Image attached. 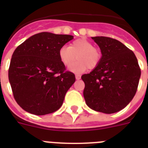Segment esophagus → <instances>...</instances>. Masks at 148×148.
Returning a JSON list of instances; mask_svg holds the SVG:
<instances>
[{"mask_svg":"<svg viewBox=\"0 0 148 148\" xmlns=\"http://www.w3.org/2000/svg\"><path fill=\"white\" fill-rule=\"evenodd\" d=\"M75 78H76L77 80H79L81 78V75H79V74H76V75H75Z\"/></svg>","mask_w":148,"mask_h":148,"instance_id":"1","label":"esophagus"}]
</instances>
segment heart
Here are the masks:
<instances>
[{
  "mask_svg": "<svg viewBox=\"0 0 148 148\" xmlns=\"http://www.w3.org/2000/svg\"><path fill=\"white\" fill-rule=\"evenodd\" d=\"M60 61L66 67L71 66L78 58V61L70 70L75 73H82L87 68L92 70L97 67L101 61L100 51L93 47V44L89 40L79 38L74 40L69 47H62L58 52Z\"/></svg>",
  "mask_w": 148,
  "mask_h": 148,
  "instance_id": "heart-1",
  "label": "heart"
}]
</instances>
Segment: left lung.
Returning <instances> with one entry per match:
<instances>
[{"label": "left lung", "instance_id": "obj_1", "mask_svg": "<svg viewBox=\"0 0 148 148\" xmlns=\"http://www.w3.org/2000/svg\"><path fill=\"white\" fill-rule=\"evenodd\" d=\"M101 52L99 64L84 74V97L92 110L110 114L125 108L134 97L141 76L135 54L118 40L92 37Z\"/></svg>", "mask_w": 148, "mask_h": 148}]
</instances>
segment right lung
I'll use <instances>...</instances> for the list:
<instances>
[{
    "label": "right lung",
    "mask_w": 148,
    "mask_h": 148,
    "mask_svg": "<svg viewBox=\"0 0 148 148\" xmlns=\"http://www.w3.org/2000/svg\"><path fill=\"white\" fill-rule=\"evenodd\" d=\"M73 38L70 35L40 32L15 49L9 68V81L22 109L42 116L61 108L75 77L66 71L58 52Z\"/></svg>",
    "instance_id": "1"
}]
</instances>
